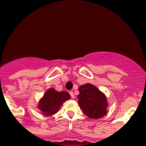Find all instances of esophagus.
<instances>
[{
  "mask_svg": "<svg viewBox=\"0 0 146 146\" xmlns=\"http://www.w3.org/2000/svg\"><path fill=\"white\" fill-rule=\"evenodd\" d=\"M69 94H70V95H71V96H72V99H74V92H73V91H69Z\"/></svg>",
  "mask_w": 146,
  "mask_h": 146,
  "instance_id": "esophagus-1",
  "label": "esophagus"
}]
</instances>
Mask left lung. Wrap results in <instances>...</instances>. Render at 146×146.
<instances>
[{
    "label": "left lung",
    "instance_id": "8db88e82",
    "mask_svg": "<svg viewBox=\"0 0 146 146\" xmlns=\"http://www.w3.org/2000/svg\"><path fill=\"white\" fill-rule=\"evenodd\" d=\"M78 104L86 116L99 119L108 113V102L104 93L91 83L82 85L79 88Z\"/></svg>",
    "mask_w": 146,
    "mask_h": 146
}]
</instances>
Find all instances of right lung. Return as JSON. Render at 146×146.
I'll return each instance as SVG.
<instances>
[{
  "mask_svg": "<svg viewBox=\"0 0 146 146\" xmlns=\"http://www.w3.org/2000/svg\"><path fill=\"white\" fill-rule=\"evenodd\" d=\"M70 94L66 91H57L53 88H49L44 94L37 105L42 114L50 116L58 113L64 102L70 99Z\"/></svg>",
  "mask_w": 146,
  "mask_h": 146,
  "instance_id": "1",
  "label": "right lung"
}]
</instances>
